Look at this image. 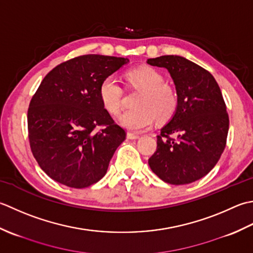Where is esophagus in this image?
Returning a JSON list of instances; mask_svg holds the SVG:
<instances>
[{"label": "esophagus", "mask_w": 253, "mask_h": 253, "mask_svg": "<svg viewBox=\"0 0 253 253\" xmlns=\"http://www.w3.org/2000/svg\"><path fill=\"white\" fill-rule=\"evenodd\" d=\"M126 137L128 138V140H136V138H140V136H138L137 134L130 133V132H128V133L126 134Z\"/></svg>", "instance_id": "34e87169"}]
</instances>
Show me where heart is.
Instances as JSON below:
<instances>
[{
  "instance_id": "heart-1",
  "label": "heart",
  "mask_w": 253,
  "mask_h": 253,
  "mask_svg": "<svg viewBox=\"0 0 253 253\" xmlns=\"http://www.w3.org/2000/svg\"><path fill=\"white\" fill-rule=\"evenodd\" d=\"M126 85L130 88L141 90L134 106L118 118V122L131 132H141L151 127L155 120L169 119L178 106V94L174 87L164 83V77L155 69H135L126 72ZM99 98L105 109L111 115L121 110L123 90L113 75L105 77L99 85Z\"/></svg>"
}]
</instances>
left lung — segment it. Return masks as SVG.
I'll use <instances>...</instances> for the list:
<instances>
[{"label": "left lung", "instance_id": "1", "mask_svg": "<svg viewBox=\"0 0 253 253\" xmlns=\"http://www.w3.org/2000/svg\"><path fill=\"white\" fill-rule=\"evenodd\" d=\"M147 63L166 69L178 94L176 112L157 135L149 167L170 184L197 181L214 168L226 146L229 118L219 86L209 71L183 56L162 55Z\"/></svg>", "mask_w": 253, "mask_h": 253}]
</instances>
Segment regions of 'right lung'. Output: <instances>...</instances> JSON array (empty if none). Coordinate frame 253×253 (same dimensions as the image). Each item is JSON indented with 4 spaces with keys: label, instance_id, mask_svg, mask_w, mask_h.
Wrapping results in <instances>:
<instances>
[{
    "label": "right lung",
    "instance_id": "1",
    "mask_svg": "<svg viewBox=\"0 0 253 253\" xmlns=\"http://www.w3.org/2000/svg\"><path fill=\"white\" fill-rule=\"evenodd\" d=\"M127 63L117 56L81 55L41 82L28 108V137L40 168L56 182L82 189L106 174L126 131L102 106L99 85Z\"/></svg>",
    "mask_w": 253,
    "mask_h": 253
}]
</instances>
